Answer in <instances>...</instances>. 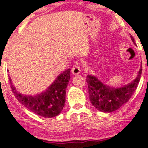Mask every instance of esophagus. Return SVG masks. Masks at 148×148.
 I'll return each mask as SVG.
<instances>
[{"instance_id":"1","label":"esophagus","mask_w":148,"mask_h":148,"mask_svg":"<svg viewBox=\"0 0 148 148\" xmlns=\"http://www.w3.org/2000/svg\"><path fill=\"white\" fill-rule=\"evenodd\" d=\"M72 72L73 74H74V75H77V74H80V72H81V67H80L79 64H75V65L72 67Z\"/></svg>"}]
</instances>
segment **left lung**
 Instances as JSON below:
<instances>
[{"label":"left lung","instance_id":"1","mask_svg":"<svg viewBox=\"0 0 148 148\" xmlns=\"http://www.w3.org/2000/svg\"><path fill=\"white\" fill-rule=\"evenodd\" d=\"M130 37L135 44L132 35H130ZM142 65H140L136 79L132 82L120 88L108 86L100 81L96 76L88 74L86 81L89 98L92 106L98 111L105 113H111L118 110L127 103L134 94L140 81Z\"/></svg>","mask_w":148,"mask_h":148}]
</instances>
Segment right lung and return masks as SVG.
<instances>
[{
	"label": "right lung",
	"mask_w": 148,
	"mask_h": 148,
	"mask_svg": "<svg viewBox=\"0 0 148 148\" xmlns=\"http://www.w3.org/2000/svg\"><path fill=\"white\" fill-rule=\"evenodd\" d=\"M70 79V69L57 76L45 91L36 95H25L16 90L9 79L12 91L21 104L35 114L44 118H53L60 113L65 103L66 88Z\"/></svg>",
	"instance_id": "add662e5"
}]
</instances>
